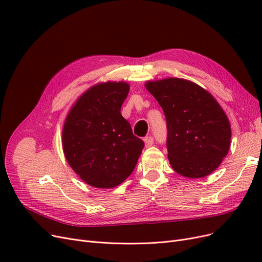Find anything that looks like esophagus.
Instances as JSON below:
<instances>
[{
  "label": "esophagus",
  "mask_w": 262,
  "mask_h": 262,
  "mask_svg": "<svg viewBox=\"0 0 262 262\" xmlns=\"http://www.w3.org/2000/svg\"><path fill=\"white\" fill-rule=\"evenodd\" d=\"M144 143H145V146H146V147H149V146L153 145L154 140H153L152 137H145V138H144Z\"/></svg>",
  "instance_id": "esophagus-1"
}]
</instances>
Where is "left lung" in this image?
<instances>
[{"label": "left lung", "instance_id": "1", "mask_svg": "<svg viewBox=\"0 0 262 262\" xmlns=\"http://www.w3.org/2000/svg\"><path fill=\"white\" fill-rule=\"evenodd\" d=\"M167 122L168 161L187 178H203L215 170L231 147V123L212 95L185 78L147 81Z\"/></svg>", "mask_w": 262, "mask_h": 262}]
</instances>
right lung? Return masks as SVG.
<instances>
[{
	"label": "right lung",
	"instance_id": "right-lung-1",
	"mask_svg": "<svg viewBox=\"0 0 262 262\" xmlns=\"http://www.w3.org/2000/svg\"><path fill=\"white\" fill-rule=\"evenodd\" d=\"M129 91L126 82L108 81L90 87L74 102L63 124L62 147L67 161L94 188L122 184L144 147L120 113Z\"/></svg>",
	"mask_w": 262,
	"mask_h": 262
}]
</instances>
